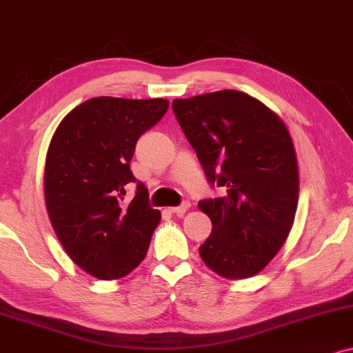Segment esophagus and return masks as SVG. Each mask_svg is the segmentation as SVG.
I'll use <instances>...</instances> for the list:
<instances>
[{
	"label": "esophagus",
	"mask_w": 353,
	"mask_h": 353,
	"mask_svg": "<svg viewBox=\"0 0 353 353\" xmlns=\"http://www.w3.org/2000/svg\"><path fill=\"white\" fill-rule=\"evenodd\" d=\"M189 207H190V203L189 202H184V203H182V205L171 207V209H169V210H171L172 214H176V215H184L185 212L189 210Z\"/></svg>",
	"instance_id": "1"
}]
</instances>
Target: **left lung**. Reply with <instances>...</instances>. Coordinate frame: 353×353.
Here are the masks:
<instances>
[{
  "label": "left lung",
  "mask_w": 353,
  "mask_h": 353,
  "mask_svg": "<svg viewBox=\"0 0 353 353\" xmlns=\"http://www.w3.org/2000/svg\"><path fill=\"white\" fill-rule=\"evenodd\" d=\"M172 110L212 184L225 195L199 202L212 220L202 261L227 279L260 273L294 223L299 169L281 118L239 90L177 99Z\"/></svg>",
  "instance_id": "obj_1"
}]
</instances>
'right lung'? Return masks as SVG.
Segmentation results:
<instances>
[{"instance_id":"add662e5","label":"right lung","mask_w":353,"mask_h":353,"mask_svg":"<svg viewBox=\"0 0 353 353\" xmlns=\"http://www.w3.org/2000/svg\"><path fill=\"white\" fill-rule=\"evenodd\" d=\"M164 99L97 97L75 107L50 139L44 169L46 209L70 260L99 279L130 274L146 256L161 212L138 190L121 205L134 146L168 112Z\"/></svg>"}]
</instances>
